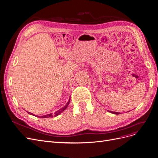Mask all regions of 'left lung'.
Masks as SVG:
<instances>
[{"instance_id":"8db88e82","label":"left lung","mask_w":158,"mask_h":158,"mask_svg":"<svg viewBox=\"0 0 158 158\" xmlns=\"http://www.w3.org/2000/svg\"><path fill=\"white\" fill-rule=\"evenodd\" d=\"M109 112H111V113L112 114H119V112H113V111H110V110H109Z\"/></svg>"}]
</instances>
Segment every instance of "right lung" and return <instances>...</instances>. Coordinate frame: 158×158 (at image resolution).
<instances>
[{
  "label": "right lung",
  "mask_w": 158,
  "mask_h": 158,
  "mask_svg": "<svg viewBox=\"0 0 158 158\" xmlns=\"http://www.w3.org/2000/svg\"><path fill=\"white\" fill-rule=\"evenodd\" d=\"M69 102H70V98H69V101L67 102V103H66V105L64 107H62V109H59L58 110H57V111H56L55 112V114H54V116H58V115H59L60 114V113H62V112L67 107V106H68V105H69ZM28 113L29 114H31V115H33V116H35V115H34L33 114H32V113H30V112H28ZM36 116V117H39V118H51V117H52V113H51V114H46V115H44V116Z\"/></svg>",
  "instance_id": "add662e5"
}]
</instances>
